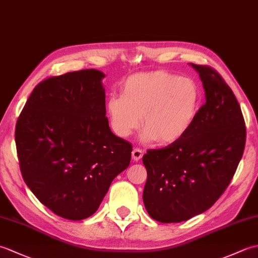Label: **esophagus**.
<instances>
[{
    "label": "esophagus",
    "mask_w": 258,
    "mask_h": 258,
    "mask_svg": "<svg viewBox=\"0 0 258 258\" xmlns=\"http://www.w3.org/2000/svg\"><path fill=\"white\" fill-rule=\"evenodd\" d=\"M143 154H144V152L142 151L141 149H138V147H136V149H134L133 152H132V158H133V161H135V162L140 161L141 158H142V156H143Z\"/></svg>",
    "instance_id": "esophagus-1"
}]
</instances>
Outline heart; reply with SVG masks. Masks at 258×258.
I'll return each instance as SVG.
<instances>
[{
	"label": "heart",
	"instance_id": "1",
	"mask_svg": "<svg viewBox=\"0 0 258 258\" xmlns=\"http://www.w3.org/2000/svg\"><path fill=\"white\" fill-rule=\"evenodd\" d=\"M120 95L107 101L114 133L128 138L142 124V139L171 144L186 134L199 111L201 91L196 82L166 71L131 75Z\"/></svg>",
	"mask_w": 258,
	"mask_h": 258
}]
</instances>
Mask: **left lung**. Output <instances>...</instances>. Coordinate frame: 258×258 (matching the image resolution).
Returning a JSON list of instances; mask_svg holds the SVG:
<instances>
[{
	"label": "left lung",
	"instance_id": "obj_1",
	"mask_svg": "<svg viewBox=\"0 0 258 258\" xmlns=\"http://www.w3.org/2000/svg\"><path fill=\"white\" fill-rule=\"evenodd\" d=\"M190 65L200 74L206 102L183 138L143 156L144 205L161 223L187 221L212 207L245 149V120L231 87L207 65Z\"/></svg>",
	"mask_w": 258,
	"mask_h": 258
}]
</instances>
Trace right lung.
Wrapping results in <instances>:
<instances>
[{
  "label": "right lung",
  "instance_id": "1",
  "mask_svg": "<svg viewBox=\"0 0 258 258\" xmlns=\"http://www.w3.org/2000/svg\"><path fill=\"white\" fill-rule=\"evenodd\" d=\"M104 76L91 69L42 81L15 126L24 182L43 205L71 221L93 215L131 162L132 144L112 133L105 116Z\"/></svg>",
  "mask_w": 258,
  "mask_h": 258
}]
</instances>
